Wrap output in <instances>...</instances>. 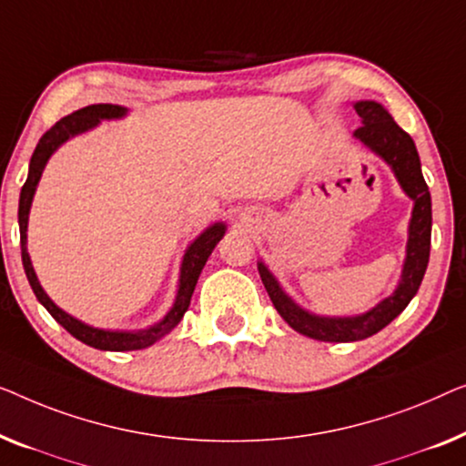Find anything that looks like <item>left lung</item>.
Masks as SVG:
<instances>
[{
  "mask_svg": "<svg viewBox=\"0 0 466 466\" xmlns=\"http://www.w3.org/2000/svg\"><path fill=\"white\" fill-rule=\"evenodd\" d=\"M357 114L361 116L363 124L357 128L355 137L361 139L367 147L389 162L395 170L399 183L405 194L414 200V213H411L410 224V240H408V258L403 266V279L397 291L378 304L373 310L352 319H325L314 317L301 310L299 306L285 296L277 280L264 264H259V277L264 283L268 296H270L274 308L280 317L287 320L291 329L306 338L319 339V342H357L365 339L384 329L392 319L405 310L411 298L418 293L424 272L429 266L431 255V194L420 170V158H418L416 146L411 137L392 120L389 111L380 103L361 101L355 105Z\"/></svg>",
  "mask_w": 466,
  "mask_h": 466,
  "instance_id": "8db88e82",
  "label": "left lung"
}]
</instances>
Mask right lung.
<instances>
[{
    "instance_id": "right-lung-1",
    "label": "right lung",
    "mask_w": 466,
    "mask_h": 466,
    "mask_svg": "<svg viewBox=\"0 0 466 466\" xmlns=\"http://www.w3.org/2000/svg\"><path fill=\"white\" fill-rule=\"evenodd\" d=\"M127 114V109L120 107V105H109V103H99V105H88V107H82L74 111V114L65 116L58 120L55 127L46 130L39 139L37 147L34 156H31L29 162V175L27 181L21 189V200H18V228H21V255H23V266H25V274H27V280L34 289L35 298L42 301L46 310L52 314V319L56 320L58 325H63L71 336L80 339V342L93 346V349L99 350H139L146 349V346H152L154 342H158L162 336L173 329V327L179 323L186 314L189 299H192L194 287L198 283V277L205 268L208 255L213 253V248L218 242L221 240V236L226 232L224 224H215L208 228L207 232H202L198 238L192 242V247L187 248L186 258H183L181 264V279H179V293H177V301L175 306L170 308V312L165 319L160 320L158 325L149 327V329L143 331H103V329H95V327H88L80 323V320L69 317L67 312H63L61 308L52 304V299L46 296L42 285L37 283V277L34 272V266H31L29 253H27V219H29V208H31V200H34L35 187L39 177H42V170L46 167V162L52 156V152L61 146L63 141H67L69 137H74L77 133H84V130L93 128L99 124L103 117H120Z\"/></svg>"
}]
</instances>
